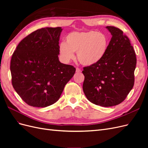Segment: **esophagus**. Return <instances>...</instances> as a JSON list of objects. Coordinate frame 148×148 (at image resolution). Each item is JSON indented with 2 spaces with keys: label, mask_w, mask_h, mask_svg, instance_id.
<instances>
[{
  "label": "esophagus",
  "mask_w": 148,
  "mask_h": 148,
  "mask_svg": "<svg viewBox=\"0 0 148 148\" xmlns=\"http://www.w3.org/2000/svg\"><path fill=\"white\" fill-rule=\"evenodd\" d=\"M76 72L78 73H81L82 72V70H80L79 69H78V68H77V69H76Z\"/></svg>",
  "instance_id": "1"
}]
</instances>
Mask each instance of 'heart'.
Segmentation results:
<instances>
[{"label": "heart", "instance_id": "b5f03b06", "mask_svg": "<svg viewBox=\"0 0 148 148\" xmlns=\"http://www.w3.org/2000/svg\"><path fill=\"white\" fill-rule=\"evenodd\" d=\"M109 41L106 36L97 31H73L65 38V43L59 47L60 57L65 63L74 59L82 65L91 66L98 64L104 59L108 49Z\"/></svg>", "mask_w": 148, "mask_h": 148}]
</instances>
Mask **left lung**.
<instances>
[{"mask_svg": "<svg viewBox=\"0 0 148 148\" xmlns=\"http://www.w3.org/2000/svg\"><path fill=\"white\" fill-rule=\"evenodd\" d=\"M112 37L106 54L99 64L85 66L83 89L91 102L102 107H111L122 102L135 82L136 53L130 41L123 31L106 26Z\"/></svg>", "mask_w": 148, "mask_h": 148, "instance_id": "1", "label": "left lung"}]
</instances>
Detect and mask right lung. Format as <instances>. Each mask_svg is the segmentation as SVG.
I'll use <instances>...</instances> for the list:
<instances>
[{"mask_svg":"<svg viewBox=\"0 0 148 148\" xmlns=\"http://www.w3.org/2000/svg\"><path fill=\"white\" fill-rule=\"evenodd\" d=\"M61 27L31 33L17 46L10 62L13 88L29 106L46 107L60 98L76 69L62 64L58 55Z\"/></svg>","mask_w":148,"mask_h":148,"instance_id":"1","label":"right lung"}]
</instances>
